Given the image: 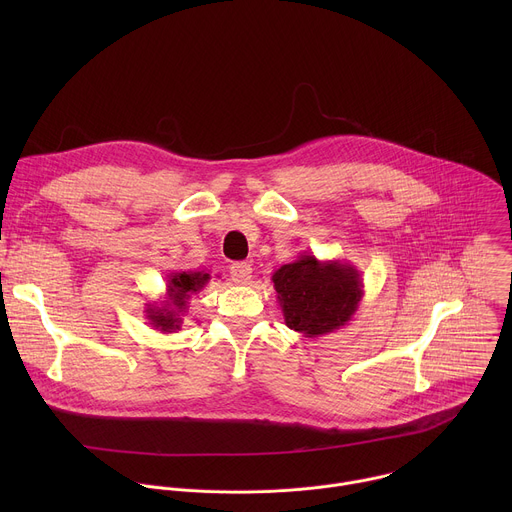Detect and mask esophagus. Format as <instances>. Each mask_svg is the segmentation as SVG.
Masks as SVG:
<instances>
[{"mask_svg":"<svg viewBox=\"0 0 512 512\" xmlns=\"http://www.w3.org/2000/svg\"><path fill=\"white\" fill-rule=\"evenodd\" d=\"M251 265L249 263H233L231 265V277L237 285H247L251 281Z\"/></svg>","mask_w":512,"mask_h":512,"instance_id":"esophagus-1","label":"esophagus"}]
</instances>
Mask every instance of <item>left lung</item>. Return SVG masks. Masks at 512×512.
I'll return each instance as SVG.
<instances>
[{
  "instance_id": "obj_1",
  "label": "left lung",
  "mask_w": 512,
  "mask_h": 512,
  "mask_svg": "<svg viewBox=\"0 0 512 512\" xmlns=\"http://www.w3.org/2000/svg\"><path fill=\"white\" fill-rule=\"evenodd\" d=\"M271 279L285 326L306 338L346 326L364 296L358 269L340 259L320 261L314 255H300L281 265Z\"/></svg>"
}]
</instances>
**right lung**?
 Returning <instances> with one entry per match:
<instances>
[{
	"mask_svg": "<svg viewBox=\"0 0 512 512\" xmlns=\"http://www.w3.org/2000/svg\"><path fill=\"white\" fill-rule=\"evenodd\" d=\"M208 281L210 273L206 271H172L168 275L164 300L160 304H148L145 308V318L150 320V326L164 334L178 332L182 328V318L190 308V298L200 294Z\"/></svg>",
	"mask_w": 512,
	"mask_h": 512,
	"instance_id": "right-lung-1",
	"label": "right lung"
}]
</instances>
